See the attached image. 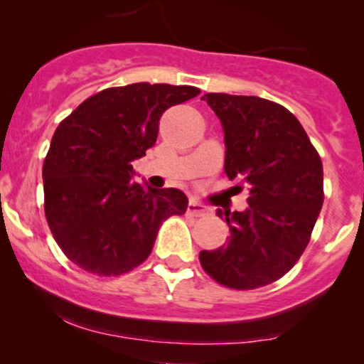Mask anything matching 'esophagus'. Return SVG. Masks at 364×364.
<instances>
[{"instance_id":"esophagus-1","label":"esophagus","mask_w":364,"mask_h":364,"mask_svg":"<svg viewBox=\"0 0 364 364\" xmlns=\"http://www.w3.org/2000/svg\"><path fill=\"white\" fill-rule=\"evenodd\" d=\"M188 214L193 217H202L208 214V208L203 205L202 202H198V200L191 198L190 202H188Z\"/></svg>"}]
</instances>
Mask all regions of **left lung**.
Wrapping results in <instances>:
<instances>
[{"label":"left lung","instance_id":"obj_1","mask_svg":"<svg viewBox=\"0 0 364 364\" xmlns=\"http://www.w3.org/2000/svg\"><path fill=\"white\" fill-rule=\"evenodd\" d=\"M202 99L223 123L224 171L243 179L250 208L217 210L231 236L214 252H200V263L229 289H257L289 272L310 243L323 205V166L301 123L281 104L255 95Z\"/></svg>","mask_w":364,"mask_h":364}]
</instances>
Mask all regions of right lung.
Here are the masks:
<instances>
[{
    "label": "right lung",
    "mask_w": 364,
    "mask_h": 364,
    "mask_svg": "<svg viewBox=\"0 0 364 364\" xmlns=\"http://www.w3.org/2000/svg\"><path fill=\"white\" fill-rule=\"evenodd\" d=\"M198 94L169 83L111 87L61 121L43 166L44 214L75 265L101 277L127 274L147 260L161 224L185 214L181 190L132 181V162L156 145L162 112Z\"/></svg>",
    "instance_id": "add662e5"
}]
</instances>
